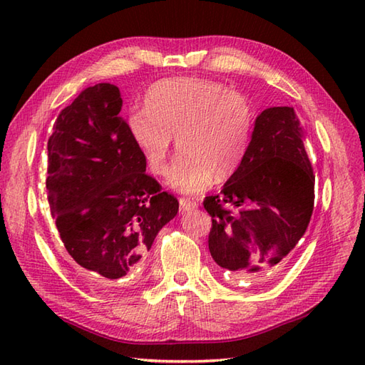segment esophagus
Segmentation results:
<instances>
[{
  "instance_id": "34e87169",
  "label": "esophagus",
  "mask_w": 365,
  "mask_h": 365,
  "mask_svg": "<svg viewBox=\"0 0 365 365\" xmlns=\"http://www.w3.org/2000/svg\"><path fill=\"white\" fill-rule=\"evenodd\" d=\"M178 204H180V210H183V212L195 210V208L197 207V202H195V200H191V199H185V197H180V199H178Z\"/></svg>"
}]
</instances>
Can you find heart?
<instances>
[{
	"instance_id": "heart-1",
	"label": "heart",
	"mask_w": 365,
	"mask_h": 365,
	"mask_svg": "<svg viewBox=\"0 0 365 365\" xmlns=\"http://www.w3.org/2000/svg\"><path fill=\"white\" fill-rule=\"evenodd\" d=\"M145 108L128 115L131 141L152 174H165L175 136L180 152L168 183L187 195L226 180L242 165L254 128L252 106L243 94L202 78L165 80L147 91Z\"/></svg>"
}]
</instances>
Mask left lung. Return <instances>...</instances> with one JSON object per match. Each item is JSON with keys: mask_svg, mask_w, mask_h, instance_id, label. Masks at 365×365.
Masks as SVG:
<instances>
[{"mask_svg": "<svg viewBox=\"0 0 365 365\" xmlns=\"http://www.w3.org/2000/svg\"><path fill=\"white\" fill-rule=\"evenodd\" d=\"M306 136L293 108L262 111L242 165L221 195L204 199L208 250L235 281L263 277L306 234L315 199Z\"/></svg>", "mask_w": 365, "mask_h": 365, "instance_id": "8db88e82", "label": "left lung"}]
</instances>
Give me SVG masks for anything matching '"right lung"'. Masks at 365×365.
<instances>
[{"mask_svg": "<svg viewBox=\"0 0 365 365\" xmlns=\"http://www.w3.org/2000/svg\"><path fill=\"white\" fill-rule=\"evenodd\" d=\"M119 88L98 83L59 113L48 139V202L76 269L100 285L135 273L178 212L174 195L145 174L119 115Z\"/></svg>", "mask_w": 365, "mask_h": 365, "instance_id": "add662e5", "label": "right lung"}]
</instances>
